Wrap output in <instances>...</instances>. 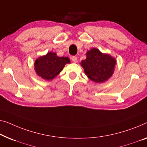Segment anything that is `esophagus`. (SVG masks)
<instances>
[{
  "label": "esophagus",
  "instance_id": "obj_1",
  "mask_svg": "<svg viewBox=\"0 0 147 147\" xmlns=\"http://www.w3.org/2000/svg\"><path fill=\"white\" fill-rule=\"evenodd\" d=\"M71 59H72V61H73V62H74V63L77 62V57H75V56L72 57Z\"/></svg>",
  "mask_w": 147,
  "mask_h": 147
}]
</instances>
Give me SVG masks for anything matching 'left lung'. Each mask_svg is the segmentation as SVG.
<instances>
[{"label":"left lung","mask_w":147,"mask_h":147,"mask_svg":"<svg viewBox=\"0 0 147 147\" xmlns=\"http://www.w3.org/2000/svg\"><path fill=\"white\" fill-rule=\"evenodd\" d=\"M86 59L80 65L90 80L100 83L108 80L114 73L116 59L108 53H103L97 48L86 52Z\"/></svg>","instance_id":"obj_1"}]
</instances>
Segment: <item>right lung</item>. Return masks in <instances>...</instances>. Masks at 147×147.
<instances>
[{
  "label": "right lung",
  "mask_w": 147,
  "mask_h": 147,
  "mask_svg": "<svg viewBox=\"0 0 147 147\" xmlns=\"http://www.w3.org/2000/svg\"><path fill=\"white\" fill-rule=\"evenodd\" d=\"M71 61L66 57H59L56 53L48 52L35 61L34 70L38 76L45 80H51L63 71V68Z\"/></svg>",
  "instance_id": "right-lung-1"
}]
</instances>
